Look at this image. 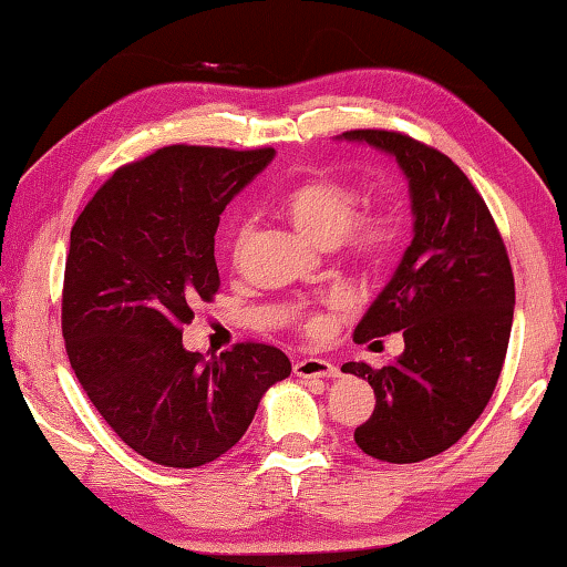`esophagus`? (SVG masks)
<instances>
[{
    "mask_svg": "<svg viewBox=\"0 0 567 567\" xmlns=\"http://www.w3.org/2000/svg\"><path fill=\"white\" fill-rule=\"evenodd\" d=\"M295 375L297 378H338L340 370L338 364H332L324 358H302L295 362Z\"/></svg>",
    "mask_w": 567,
    "mask_h": 567,
    "instance_id": "obj_1",
    "label": "esophagus"
}]
</instances>
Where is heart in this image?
Listing matches in <instances>:
<instances>
[{"mask_svg":"<svg viewBox=\"0 0 567 567\" xmlns=\"http://www.w3.org/2000/svg\"><path fill=\"white\" fill-rule=\"evenodd\" d=\"M358 192L338 177H310L285 192L282 209L292 225L320 245L338 239L344 252L360 262H378L398 237V215L385 203L368 205L354 213ZM247 223H237L233 233V252L245 245Z\"/></svg>","mask_w":567,"mask_h":567,"instance_id":"heart-1","label":"heart"}]
</instances>
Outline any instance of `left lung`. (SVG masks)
<instances>
[{"instance_id": "left-lung-1", "label": "left lung", "mask_w": 567, "mask_h": 567, "mask_svg": "<svg viewBox=\"0 0 567 567\" xmlns=\"http://www.w3.org/2000/svg\"><path fill=\"white\" fill-rule=\"evenodd\" d=\"M340 137L395 157L415 217L395 275L354 328V342L402 332L405 350L380 370L342 364L375 390L354 443L385 463H420L455 445L493 398L513 328V267L485 199L447 155L402 132Z\"/></svg>"}]
</instances>
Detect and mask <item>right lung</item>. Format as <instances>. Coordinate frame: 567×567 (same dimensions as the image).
Instances as JSON below:
<instances>
[{"instance_id": "1", "label": "right lung", "mask_w": 567, "mask_h": 567, "mask_svg": "<svg viewBox=\"0 0 567 567\" xmlns=\"http://www.w3.org/2000/svg\"><path fill=\"white\" fill-rule=\"evenodd\" d=\"M272 157V147H162L114 172L72 227L62 290L70 364L114 433L157 465L225 455L267 388L292 370L272 344L239 342L209 360L182 344L195 305L219 290V215Z\"/></svg>"}]
</instances>
